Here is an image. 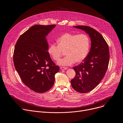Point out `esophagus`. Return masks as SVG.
I'll return each instance as SVG.
<instances>
[{"label": "esophagus", "mask_w": 123, "mask_h": 123, "mask_svg": "<svg viewBox=\"0 0 123 123\" xmlns=\"http://www.w3.org/2000/svg\"><path fill=\"white\" fill-rule=\"evenodd\" d=\"M60 68L62 70H65V69H67L68 68L67 67H60Z\"/></svg>", "instance_id": "1"}]
</instances>
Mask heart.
Wrapping results in <instances>:
<instances>
[{"mask_svg": "<svg viewBox=\"0 0 123 123\" xmlns=\"http://www.w3.org/2000/svg\"><path fill=\"white\" fill-rule=\"evenodd\" d=\"M57 45L50 44L48 52L52 59L58 61L65 51L64 58L60 60L58 64L61 66L71 65L82 62L86 56L90 48V39L85 34L65 33L57 39Z\"/></svg>", "mask_w": 123, "mask_h": 123, "instance_id": "heart-1", "label": "heart"}]
</instances>
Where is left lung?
<instances>
[{
	"label": "left lung",
	"instance_id": "1",
	"mask_svg": "<svg viewBox=\"0 0 123 123\" xmlns=\"http://www.w3.org/2000/svg\"><path fill=\"white\" fill-rule=\"evenodd\" d=\"M74 27L85 31L91 40V50L82 62L73 68L76 74L71 80L74 90L86 93L96 87L106 74L110 61L109 48L101 34L95 29L87 26Z\"/></svg>",
	"mask_w": 123,
	"mask_h": 123
}]
</instances>
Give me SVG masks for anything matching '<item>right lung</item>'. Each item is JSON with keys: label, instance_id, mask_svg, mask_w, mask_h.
<instances>
[{"label": "right lung", "instance_id": "obj_1", "mask_svg": "<svg viewBox=\"0 0 123 123\" xmlns=\"http://www.w3.org/2000/svg\"><path fill=\"white\" fill-rule=\"evenodd\" d=\"M55 25H36L24 32L15 45L13 60L23 83L38 93L49 91L53 86L59 67L48 54L46 38Z\"/></svg>", "mask_w": 123, "mask_h": 123}]
</instances>
